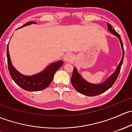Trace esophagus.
<instances>
[{
    "label": "esophagus",
    "instance_id": "1",
    "mask_svg": "<svg viewBox=\"0 0 132 132\" xmlns=\"http://www.w3.org/2000/svg\"><path fill=\"white\" fill-rule=\"evenodd\" d=\"M73 59V55L72 54H70V53H68L64 57V60L66 62H71Z\"/></svg>",
    "mask_w": 132,
    "mask_h": 132
}]
</instances>
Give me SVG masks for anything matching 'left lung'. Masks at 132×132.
Here are the masks:
<instances>
[{
  "label": "left lung",
  "instance_id": "left-lung-1",
  "mask_svg": "<svg viewBox=\"0 0 132 132\" xmlns=\"http://www.w3.org/2000/svg\"><path fill=\"white\" fill-rule=\"evenodd\" d=\"M107 28L108 30L110 32H111L112 34L116 36L117 38H119L122 50H123V57H122L119 65L117 66L116 71L104 82L100 84H92L87 82L78 72L77 69L75 67H73V71L72 77L71 78V84H72L74 88L78 93H81L84 95L88 96H94L99 95V94H102V93L107 91L115 83L117 78H118V75H119V72H120L121 68L123 64L124 55H125L123 42H122L121 38L119 34L114 29H112V27L110 23H107Z\"/></svg>",
  "mask_w": 132,
  "mask_h": 132
}]
</instances>
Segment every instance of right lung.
Returning <instances> with one entry per match:
<instances>
[{"label":"right lung","mask_w":132,"mask_h":132,"mask_svg":"<svg viewBox=\"0 0 132 132\" xmlns=\"http://www.w3.org/2000/svg\"><path fill=\"white\" fill-rule=\"evenodd\" d=\"M36 22H27L25 24L23 25L20 28L31 24H36ZM8 45L7 46V58L9 73L14 82L25 91H39L45 89L51 84L55 72L63 65L64 62H62V60H61L50 64L48 66H46L43 71L39 73L30 76L25 75L16 70L15 68L12 64L9 53Z\"/></svg>","instance_id":"1"}]
</instances>
